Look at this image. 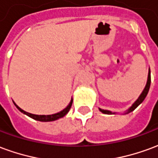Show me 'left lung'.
Returning a JSON list of instances; mask_svg holds the SVG:
<instances>
[{
  "label": "left lung",
  "instance_id": "1",
  "mask_svg": "<svg viewBox=\"0 0 158 158\" xmlns=\"http://www.w3.org/2000/svg\"><path fill=\"white\" fill-rule=\"evenodd\" d=\"M150 85H151V71H150V69H149V73H148V78H147V82H146V87H145V89H144V90L142 91V93L140 94V96H139V98L136 100L135 102V103L133 104L132 106H130L129 109L126 111L125 114L133 112V111L135 109L136 107L139 106V104H140V103L142 102L143 101L145 100L146 96H147V93H148V91H149ZM99 110L101 111V112H102V113H105V114H115V113H112V112H110V111H108V110H103V109H101V108H99Z\"/></svg>",
  "mask_w": 158,
  "mask_h": 158
}]
</instances>
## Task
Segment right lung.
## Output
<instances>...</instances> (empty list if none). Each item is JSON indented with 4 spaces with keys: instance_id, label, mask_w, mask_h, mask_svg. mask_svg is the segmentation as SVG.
<instances>
[{
    "instance_id": "obj_1",
    "label": "right lung",
    "mask_w": 158,
    "mask_h": 158,
    "mask_svg": "<svg viewBox=\"0 0 158 158\" xmlns=\"http://www.w3.org/2000/svg\"><path fill=\"white\" fill-rule=\"evenodd\" d=\"M72 103H73V99L71 100V102H69V106H67L65 109H63L62 111H61V112H59V113H55V114H52V115H35V114H32V113H27V112H25V111H23V109H21L18 105H16V103H14V104H15L16 107H17V108H18L21 113H24V114H26L27 116L30 117L31 118L35 119V120H38V121H41V122H51V121H55V120H56V119L61 118H62V117L65 116L66 114L69 112L70 108H71Z\"/></svg>"
}]
</instances>
